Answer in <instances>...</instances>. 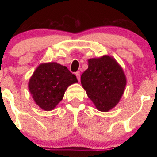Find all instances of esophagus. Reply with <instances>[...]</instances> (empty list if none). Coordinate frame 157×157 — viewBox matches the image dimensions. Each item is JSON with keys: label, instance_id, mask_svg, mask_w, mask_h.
<instances>
[{"label": "esophagus", "instance_id": "1", "mask_svg": "<svg viewBox=\"0 0 157 157\" xmlns=\"http://www.w3.org/2000/svg\"><path fill=\"white\" fill-rule=\"evenodd\" d=\"M76 77H77V79H78V81H80V72L79 71H77V72H76Z\"/></svg>", "mask_w": 157, "mask_h": 157}]
</instances>
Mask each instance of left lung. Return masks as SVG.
Returning <instances> with one entry per match:
<instances>
[{"label":"left lung","mask_w":157,"mask_h":157,"mask_svg":"<svg viewBox=\"0 0 157 157\" xmlns=\"http://www.w3.org/2000/svg\"><path fill=\"white\" fill-rule=\"evenodd\" d=\"M81 82L96 108L106 112L121 99L126 78L117 61L105 55L89 60V68L81 75Z\"/></svg>","instance_id":"obj_1"}]
</instances>
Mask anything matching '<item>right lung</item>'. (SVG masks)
I'll use <instances>...</instances> for the list:
<instances>
[{"label":"right lung","instance_id":"right-lung-1","mask_svg":"<svg viewBox=\"0 0 157 157\" xmlns=\"http://www.w3.org/2000/svg\"><path fill=\"white\" fill-rule=\"evenodd\" d=\"M77 82L76 76L66 66L50 62L38 66L30 78L29 89L36 104L48 111L63 99L68 86Z\"/></svg>","mask_w":157,"mask_h":157}]
</instances>
